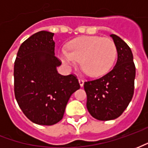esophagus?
<instances>
[{"mask_svg":"<svg viewBox=\"0 0 148 148\" xmlns=\"http://www.w3.org/2000/svg\"><path fill=\"white\" fill-rule=\"evenodd\" d=\"M78 82H79V84H80V86L82 87L83 86V85H84V81L82 79V78H79L78 79Z\"/></svg>","mask_w":148,"mask_h":148,"instance_id":"esophagus-1","label":"esophagus"}]
</instances>
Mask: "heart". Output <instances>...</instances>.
Listing matches in <instances>:
<instances>
[{
    "label": "heart",
    "mask_w": 148,
    "mask_h": 148,
    "mask_svg": "<svg viewBox=\"0 0 148 148\" xmlns=\"http://www.w3.org/2000/svg\"><path fill=\"white\" fill-rule=\"evenodd\" d=\"M117 55L116 46L109 38L81 36L71 40L68 51L62 49L59 56L68 66L82 61V71L90 77H100L111 69Z\"/></svg>",
    "instance_id": "1"
}]
</instances>
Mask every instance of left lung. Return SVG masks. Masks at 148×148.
Instances as JSON below:
<instances>
[{"instance_id":"8db88e82","label":"left lung","mask_w":148,"mask_h":148,"mask_svg":"<svg viewBox=\"0 0 148 148\" xmlns=\"http://www.w3.org/2000/svg\"><path fill=\"white\" fill-rule=\"evenodd\" d=\"M111 37L117 49V61L111 71L102 77L85 82L86 107L99 121L119 117L129 105L134 94L136 66L131 48L114 34Z\"/></svg>"}]
</instances>
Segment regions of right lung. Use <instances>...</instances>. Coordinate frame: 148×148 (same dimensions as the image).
I'll return each instance as SVG.
<instances>
[{"label": "right lung", "mask_w": 148, "mask_h": 148, "mask_svg": "<svg viewBox=\"0 0 148 148\" xmlns=\"http://www.w3.org/2000/svg\"><path fill=\"white\" fill-rule=\"evenodd\" d=\"M54 33L41 31L20 47L14 62V93L31 121L53 125L63 117L72 93L80 88L76 75H61L62 62L55 55Z\"/></svg>", "instance_id": "1"}]
</instances>
